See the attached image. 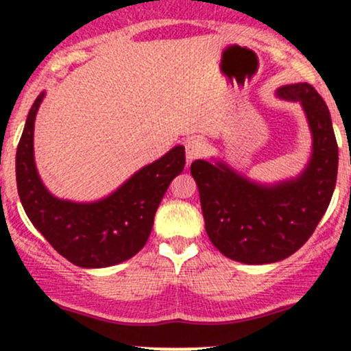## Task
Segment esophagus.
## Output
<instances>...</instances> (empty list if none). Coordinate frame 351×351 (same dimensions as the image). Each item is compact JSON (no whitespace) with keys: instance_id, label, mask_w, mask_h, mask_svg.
<instances>
[{"instance_id":"1","label":"esophagus","mask_w":351,"mask_h":351,"mask_svg":"<svg viewBox=\"0 0 351 351\" xmlns=\"http://www.w3.org/2000/svg\"><path fill=\"white\" fill-rule=\"evenodd\" d=\"M204 148H206V143H204V140L201 136H191V138H188L184 142V150H186V158L189 162L203 156Z\"/></svg>"}]
</instances>
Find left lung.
I'll use <instances>...</instances> for the list:
<instances>
[{
    "label": "left lung",
    "instance_id": "left-lung-1",
    "mask_svg": "<svg viewBox=\"0 0 351 351\" xmlns=\"http://www.w3.org/2000/svg\"><path fill=\"white\" fill-rule=\"evenodd\" d=\"M277 92L282 99L302 104L312 128V158L299 178L267 188L223 163H191L209 239L237 263H277L299 251L315 231L335 189L338 145L327 104L310 84Z\"/></svg>",
    "mask_w": 351,
    "mask_h": 351
}]
</instances>
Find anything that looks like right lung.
<instances>
[{"mask_svg":"<svg viewBox=\"0 0 351 351\" xmlns=\"http://www.w3.org/2000/svg\"><path fill=\"white\" fill-rule=\"evenodd\" d=\"M34 100L16 152V183L21 204L34 228L72 264L108 267L134 257L147 244L160 201L184 168V147L136 171L114 195L97 203L54 198L39 180L33 155Z\"/></svg>","mask_w":351,"mask_h":351,"instance_id":"1","label":"right lung"}]
</instances>
